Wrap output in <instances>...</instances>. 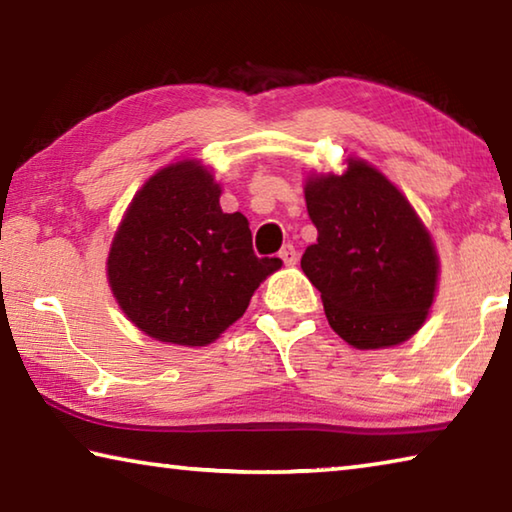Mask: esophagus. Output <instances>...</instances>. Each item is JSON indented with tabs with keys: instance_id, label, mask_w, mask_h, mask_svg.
Wrapping results in <instances>:
<instances>
[{
	"instance_id": "esophagus-1",
	"label": "esophagus",
	"mask_w": 512,
	"mask_h": 512,
	"mask_svg": "<svg viewBox=\"0 0 512 512\" xmlns=\"http://www.w3.org/2000/svg\"><path fill=\"white\" fill-rule=\"evenodd\" d=\"M280 257H282V262L287 264V266H293L298 262V250L293 248L291 244H287V246H282V250H280Z\"/></svg>"
}]
</instances>
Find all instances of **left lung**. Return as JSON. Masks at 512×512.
<instances>
[{"instance_id":"1","label":"left lung","mask_w":512,"mask_h":512,"mask_svg":"<svg viewBox=\"0 0 512 512\" xmlns=\"http://www.w3.org/2000/svg\"><path fill=\"white\" fill-rule=\"evenodd\" d=\"M305 201L318 239L300 266L334 332L359 350L411 339L438 282L436 248L411 203L361 160L343 176L309 178Z\"/></svg>"}]
</instances>
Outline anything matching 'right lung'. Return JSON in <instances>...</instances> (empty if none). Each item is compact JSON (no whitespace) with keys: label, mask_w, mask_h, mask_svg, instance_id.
Segmentation results:
<instances>
[{"label":"right lung","mask_w":512,"mask_h":512,"mask_svg":"<svg viewBox=\"0 0 512 512\" xmlns=\"http://www.w3.org/2000/svg\"><path fill=\"white\" fill-rule=\"evenodd\" d=\"M219 196L198 162L169 164L135 194L112 239L110 289L155 341L194 348L219 339L282 266L255 255L248 219L225 214Z\"/></svg>","instance_id":"1"}]
</instances>
